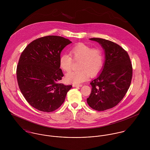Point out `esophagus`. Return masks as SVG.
Returning a JSON list of instances; mask_svg holds the SVG:
<instances>
[{
  "label": "esophagus",
  "instance_id": "34e87169",
  "mask_svg": "<svg viewBox=\"0 0 150 150\" xmlns=\"http://www.w3.org/2000/svg\"><path fill=\"white\" fill-rule=\"evenodd\" d=\"M81 84H73V87H81L82 86Z\"/></svg>",
  "mask_w": 150,
  "mask_h": 150
}]
</instances>
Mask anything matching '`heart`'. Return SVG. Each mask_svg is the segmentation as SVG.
<instances>
[{"instance_id": "heart-1", "label": "heart", "mask_w": 150, "mask_h": 150, "mask_svg": "<svg viewBox=\"0 0 150 150\" xmlns=\"http://www.w3.org/2000/svg\"><path fill=\"white\" fill-rule=\"evenodd\" d=\"M70 54L76 61L80 60L78 64L79 70L68 73L66 76L67 82L79 84L86 80L89 75H96L102 68L104 57L102 50L93 48L84 43H79L70 50ZM68 54H63L59 58L60 67L65 71H69L72 66L73 59Z\"/></svg>"}]
</instances>
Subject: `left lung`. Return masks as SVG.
I'll return each mask as SVG.
<instances>
[{
  "mask_svg": "<svg viewBox=\"0 0 150 150\" xmlns=\"http://www.w3.org/2000/svg\"><path fill=\"white\" fill-rule=\"evenodd\" d=\"M89 40L100 44L105 51V61L100 73L91 82L88 105L104 111L117 105L128 90L132 77V66L127 52L112 42L100 38Z\"/></svg>",
  "mask_w": 150,
  "mask_h": 150,
  "instance_id": "left-lung-1",
  "label": "left lung"
}]
</instances>
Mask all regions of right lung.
<instances>
[{"instance_id": "add662e5", "label": "right lung", "mask_w": 150, "mask_h": 150, "mask_svg": "<svg viewBox=\"0 0 150 150\" xmlns=\"http://www.w3.org/2000/svg\"><path fill=\"white\" fill-rule=\"evenodd\" d=\"M69 39L47 36L29 44L22 52L17 68L20 91L26 101L37 110L52 112L64 102L72 86L59 83L64 74L59 58Z\"/></svg>"}]
</instances>
